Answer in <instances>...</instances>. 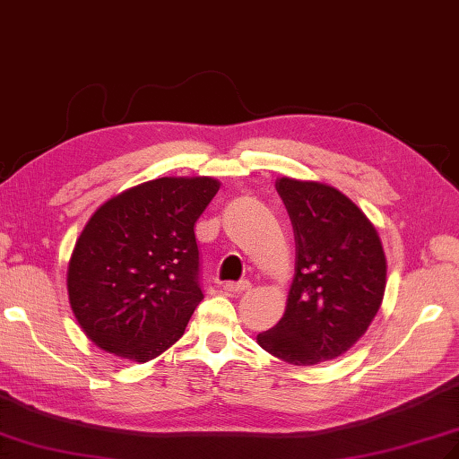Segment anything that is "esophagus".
Listing matches in <instances>:
<instances>
[{"mask_svg": "<svg viewBox=\"0 0 459 459\" xmlns=\"http://www.w3.org/2000/svg\"><path fill=\"white\" fill-rule=\"evenodd\" d=\"M252 285H250V281H229V283H225L222 285V289H225V292H229V295H232V297H238V295H242L244 290H248Z\"/></svg>", "mask_w": 459, "mask_h": 459, "instance_id": "34e87169", "label": "esophagus"}]
</instances>
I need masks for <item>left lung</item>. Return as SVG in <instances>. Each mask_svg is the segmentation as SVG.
<instances>
[{"label": "left lung", "instance_id": "obj_1", "mask_svg": "<svg viewBox=\"0 0 459 459\" xmlns=\"http://www.w3.org/2000/svg\"><path fill=\"white\" fill-rule=\"evenodd\" d=\"M295 230L297 264L287 308L257 343L297 367L337 359L380 310L385 255L367 215L335 187L281 178L275 184Z\"/></svg>", "mask_w": 459, "mask_h": 459}]
</instances>
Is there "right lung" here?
<instances>
[{
    "label": "right lung",
    "instance_id": "add662e5",
    "mask_svg": "<svg viewBox=\"0 0 459 459\" xmlns=\"http://www.w3.org/2000/svg\"><path fill=\"white\" fill-rule=\"evenodd\" d=\"M219 192L213 178H159L89 219L67 269L69 302L92 343L135 362L182 337L204 300L194 225Z\"/></svg>",
    "mask_w": 459,
    "mask_h": 459
}]
</instances>
